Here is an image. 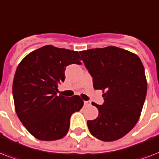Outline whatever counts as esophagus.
I'll use <instances>...</instances> for the list:
<instances>
[{
	"mask_svg": "<svg viewBox=\"0 0 159 159\" xmlns=\"http://www.w3.org/2000/svg\"><path fill=\"white\" fill-rule=\"evenodd\" d=\"M91 104H92V102L90 101H84V106H90Z\"/></svg>",
	"mask_w": 159,
	"mask_h": 159,
	"instance_id": "esophagus-1",
	"label": "esophagus"
}]
</instances>
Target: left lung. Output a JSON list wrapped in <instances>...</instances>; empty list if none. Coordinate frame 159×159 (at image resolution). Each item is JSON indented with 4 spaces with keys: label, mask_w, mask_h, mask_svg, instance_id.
<instances>
[{
    "label": "left lung",
    "mask_w": 159,
    "mask_h": 159,
    "mask_svg": "<svg viewBox=\"0 0 159 159\" xmlns=\"http://www.w3.org/2000/svg\"><path fill=\"white\" fill-rule=\"evenodd\" d=\"M79 53L95 89L106 91L103 104L92 103L99 115L87 120L90 132L102 141L122 138L134 127L145 101L147 81L140 58L114 46Z\"/></svg>",
    "instance_id": "left-lung-1"
}]
</instances>
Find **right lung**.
<instances>
[{"instance_id":"right-lung-1","label":"right lung","mask_w":159,"mask_h":159,"mask_svg":"<svg viewBox=\"0 0 159 159\" xmlns=\"http://www.w3.org/2000/svg\"><path fill=\"white\" fill-rule=\"evenodd\" d=\"M81 60L78 52L47 45L29 53L17 67L12 87L16 114L39 140L64 137L71 116L83 106L79 96H57L66 67L82 64Z\"/></svg>"}]
</instances>
